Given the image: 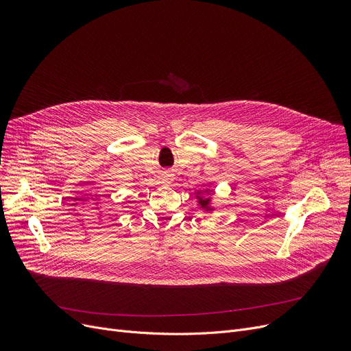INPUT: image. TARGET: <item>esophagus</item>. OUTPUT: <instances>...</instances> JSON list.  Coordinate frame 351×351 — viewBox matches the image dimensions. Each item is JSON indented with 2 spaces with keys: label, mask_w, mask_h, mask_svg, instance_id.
Segmentation results:
<instances>
[{
  "label": "esophagus",
  "mask_w": 351,
  "mask_h": 351,
  "mask_svg": "<svg viewBox=\"0 0 351 351\" xmlns=\"http://www.w3.org/2000/svg\"><path fill=\"white\" fill-rule=\"evenodd\" d=\"M162 180H163L165 183H171V182L173 180V173H172V172H163Z\"/></svg>",
  "instance_id": "34e87169"
}]
</instances>
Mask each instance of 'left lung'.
Segmentation results:
<instances>
[{
  "label": "left lung",
  "mask_w": 351,
  "mask_h": 351,
  "mask_svg": "<svg viewBox=\"0 0 351 351\" xmlns=\"http://www.w3.org/2000/svg\"><path fill=\"white\" fill-rule=\"evenodd\" d=\"M210 195V191L206 189V191H197L196 192V199H197V205L202 208V210L204 212H213L215 208H212V197L209 196Z\"/></svg>",
  "instance_id": "obj_1"
}]
</instances>
